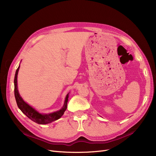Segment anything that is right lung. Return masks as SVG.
<instances>
[{
  "label": "right lung",
  "mask_w": 156,
  "mask_h": 156,
  "mask_svg": "<svg viewBox=\"0 0 156 156\" xmlns=\"http://www.w3.org/2000/svg\"><path fill=\"white\" fill-rule=\"evenodd\" d=\"M19 67L20 66L17 68L15 73V76L14 79V84H15L14 91H15V97L16 101V104L18 105L19 108L20 109V111L24 113L27 117H28L30 119L33 121V122L38 124H42V125L48 124L61 118L67 109V105L68 98H69L68 94L66 98L64 105H63V107L62 108V109H60V111L55 112L53 113H51L49 114H40L37 111L34 110V109L32 108L31 106L27 104V103L22 100V98L20 97L18 89H17V74H18Z\"/></svg>",
  "instance_id": "1"
}]
</instances>
